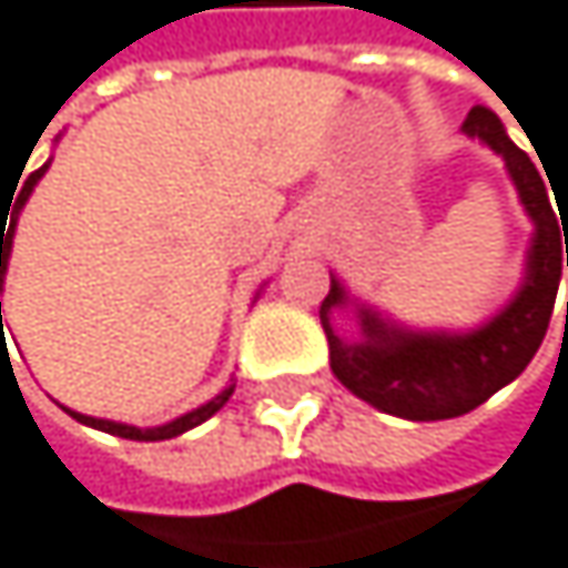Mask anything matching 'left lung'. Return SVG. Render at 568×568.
I'll return each instance as SVG.
<instances>
[{"instance_id":"8db88e82","label":"left lung","mask_w":568,"mask_h":568,"mask_svg":"<svg viewBox=\"0 0 568 568\" xmlns=\"http://www.w3.org/2000/svg\"><path fill=\"white\" fill-rule=\"evenodd\" d=\"M465 134L485 141L495 154L505 158V168L518 187L525 212L536 222V239L529 252V275L518 296L481 329L465 336L448 333H407L390 326L371 310H359L363 339L346 343L333 333L329 310L343 306L346 296L339 282H329V293L320 303V323L329 343V367L336 381L353 390L359 400L381 407L384 414L407 420H444L462 417L485 404L495 390L511 384L532 363L536 349L546 339L559 275H562V235H566V197L549 201L542 171L521 148H515L501 128V120L471 106L465 120ZM556 194V191H552ZM568 265V239H566ZM568 316V306H566Z\"/></svg>"}]
</instances>
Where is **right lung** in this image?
I'll return each mask as SVG.
<instances>
[{
	"instance_id": "add662e5",
	"label": "right lung",
	"mask_w": 568,
	"mask_h": 568,
	"mask_svg": "<svg viewBox=\"0 0 568 568\" xmlns=\"http://www.w3.org/2000/svg\"><path fill=\"white\" fill-rule=\"evenodd\" d=\"M47 168L50 164H43L39 171H32L26 181H22V191H19V197H16V212L9 215V212H2V219H9V229L0 225V293H2V278H6V265H9V252H12V232H16V215H19V209L26 205V197L32 194V187H36V181L47 174ZM22 178V174H19ZM0 336H2V303H0ZM232 390L235 387H229V390H222L215 400H209L205 407H197V410H191V414H184V417H178V420H171V424H164V427H148V430H141V427H131V424H113V420H100V417H87V414H77V410H70L80 424H87V427H97V430H106V434H116V437H128V440H168V437H178V434H184V430H191V427H197L201 420H209L215 410H222L225 407V400L232 397Z\"/></svg>"
}]
</instances>
